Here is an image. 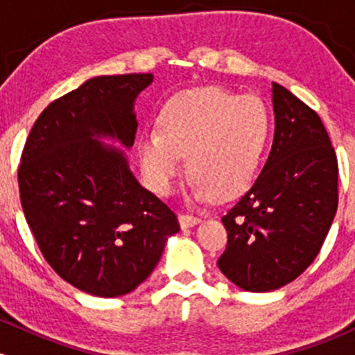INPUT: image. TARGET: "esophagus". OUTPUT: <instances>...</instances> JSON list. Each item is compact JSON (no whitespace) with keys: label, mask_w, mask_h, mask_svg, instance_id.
<instances>
[{"label":"esophagus","mask_w":355,"mask_h":355,"mask_svg":"<svg viewBox=\"0 0 355 355\" xmlns=\"http://www.w3.org/2000/svg\"><path fill=\"white\" fill-rule=\"evenodd\" d=\"M178 220H180L182 229H187V227H191V225H195V223L200 222V218L193 217V215H189V214H182L180 217H178Z\"/></svg>","instance_id":"obj_1"}]
</instances>
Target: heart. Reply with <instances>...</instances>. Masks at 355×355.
Segmentation results:
<instances>
[{"mask_svg":"<svg viewBox=\"0 0 355 355\" xmlns=\"http://www.w3.org/2000/svg\"><path fill=\"white\" fill-rule=\"evenodd\" d=\"M160 135L140 141L144 172L160 195L172 193L189 157L195 195L232 198L255 178L274 128L270 107L257 95L207 87L183 92L165 105Z\"/></svg>","mask_w":355,"mask_h":355,"instance_id":"heart-1","label":"heart"}]
</instances>
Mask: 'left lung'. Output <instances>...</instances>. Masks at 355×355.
<instances>
[{
    "instance_id": "obj_1",
    "label": "left lung",
    "mask_w": 355,
    "mask_h": 355,
    "mask_svg": "<svg viewBox=\"0 0 355 355\" xmlns=\"http://www.w3.org/2000/svg\"><path fill=\"white\" fill-rule=\"evenodd\" d=\"M275 135L254 185L222 217L218 268L243 291L268 292L313 262L336 217L337 155L317 112L272 83Z\"/></svg>"
}]
</instances>
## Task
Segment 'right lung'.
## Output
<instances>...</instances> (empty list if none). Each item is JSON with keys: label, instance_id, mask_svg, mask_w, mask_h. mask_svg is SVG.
Wrapping results in <instances>:
<instances>
[{"label": "right lung", "instance_id": "1", "mask_svg": "<svg viewBox=\"0 0 355 355\" xmlns=\"http://www.w3.org/2000/svg\"><path fill=\"white\" fill-rule=\"evenodd\" d=\"M152 80V73H132L85 81L43 110L24 144V218L53 270L87 294L132 292L180 230L177 215L137 182L123 153L95 140L133 145V101Z\"/></svg>", "mask_w": 355, "mask_h": 355}]
</instances>
